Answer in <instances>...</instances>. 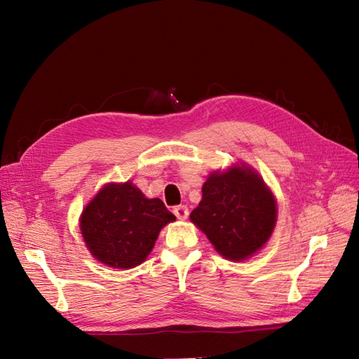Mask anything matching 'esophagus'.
<instances>
[{
  "mask_svg": "<svg viewBox=\"0 0 359 359\" xmlns=\"http://www.w3.org/2000/svg\"><path fill=\"white\" fill-rule=\"evenodd\" d=\"M173 214L177 215V219H180V220H186L187 217H189V208H187L186 205L175 206V208H173Z\"/></svg>",
  "mask_w": 359,
  "mask_h": 359,
  "instance_id": "1",
  "label": "esophagus"
}]
</instances>
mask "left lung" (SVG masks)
<instances>
[{
    "mask_svg": "<svg viewBox=\"0 0 359 359\" xmlns=\"http://www.w3.org/2000/svg\"><path fill=\"white\" fill-rule=\"evenodd\" d=\"M276 215L274 196L257 173L232 168L206 180L190 219L222 256L244 260L269 240Z\"/></svg>",
    "mask_w": 359,
    "mask_h": 359,
    "instance_id": "left-lung-1",
    "label": "left lung"
}]
</instances>
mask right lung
<instances>
[{
    "mask_svg": "<svg viewBox=\"0 0 359 359\" xmlns=\"http://www.w3.org/2000/svg\"><path fill=\"white\" fill-rule=\"evenodd\" d=\"M175 220L160 199H147L132 182L107 184L81 217L86 247L95 259L114 268L142 264L161 227Z\"/></svg>",
    "mask_w": 359,
    "mask_h": 359,
    "instance_id": "obj_1",
    "label": "right lung"
}]
</instances>
